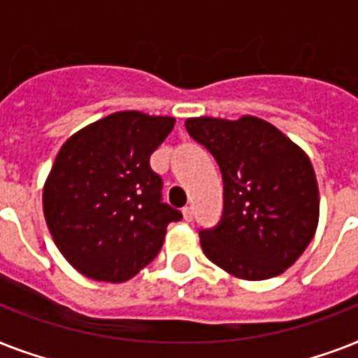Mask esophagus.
<instances>
[{
  "label": "esophagus",
  "mask_w": 358,
  "mask_h": 358,
  "mask_svg": "<svg viewBox=\"0 0 358 358\" xmlns=\"http://www.w3.org/2000/svg\"><path fill=\"white\" fill-rule=\"evenodd\" d=\"M182 215H184V219L189 223V221H193V208L191 206H185L184 210H182Z\"/></svg>",
  "instance_id": "esophagus-1"
}]
</instances>
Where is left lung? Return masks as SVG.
Here are the masks:
<instances>
[{
	"mask_svg": "<svg viewBox=\"0 0 358 358\" xmlns=\"http://www.w3.org/2000/svg\"><path fill=\"white\" fill-rule=\"evenodd\" d=\"M185 128L223 174V221L201 232L208 260L243 280H266L294 266L320 221L317 180L306 152L252 115L193 117Z\"/></svg>",
	"mask_w": 358,
	"mask_h": 358,
	"instance_id": "8db88e82",
	"label": "left lung"
}]
</instances>
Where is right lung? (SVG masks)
<instances>
[{"label":"right lung","instance_id":"add662e5","mask_svg":"<svg viewBox=\"0 0 358 358\" xmlns=\"http://www.w3.org/2000/svg\"><path fill=\"white\" fill-rule=\"evenodd\" d=\"M176 119L119 111L70 135L42 187L48 230L76 271L126 282L150 264L169 223L182 213L162 202L150 154Z\"/></svg>","mask_w":358,"mask_h":358}]
</instances>
